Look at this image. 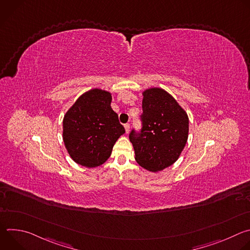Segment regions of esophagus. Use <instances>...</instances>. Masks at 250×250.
<instances>
[{"mask_svg": "<svg viewBox=\"0 0 250 250\" xmlns=\"http://www.w3.org/2000/svg\"><path fill=\"white\" fill-rule=\"evenodd\" d=\"M129 128H130L129 124H125V131H126V132H128V131H129Z\"/></svg>", "mask_w": 250, "mask_h": 250, "instance_id": "esophagus-1", "label": "esophagus"}]
</instances>
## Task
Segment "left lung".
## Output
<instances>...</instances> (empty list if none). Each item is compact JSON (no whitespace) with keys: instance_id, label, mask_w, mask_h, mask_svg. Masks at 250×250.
<instances>
[{"instance_id":"1","label":"left lung","mask_w":250,"mask_h":250,"mask_svg":"<svg viewBox=\"0 0 250 250\" xmlns=\"http://www.w3.org/2000/svg\"><path fill=\"white\" fill-rule=\"evenodd\" d=\"M142 130L129 134L135 160L151 172H159L177 161L189 134V118L168 92L149 88L142 92Z\"/></svg>"}]
</instances>
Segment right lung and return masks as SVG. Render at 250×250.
Returning <instances> with one entry per match:
<instances>
[{
    "label": "right lung",
    "mask_w": 250,
    "mask_h": 250,
    "mask_svg": "<svg viewBox=\"0 0 250 250\" xmlns=\"http://www.w3.org/2000/svg\"><path fill=\"white\" fill-rule=\"evenodd\" d=\"M111 103L109 91L95 88L82 94L64 115L63 141L77 164L87 168L104 164L125 132Z\"/></svg>",
    "instance_id": "1"
}]
</instances>
